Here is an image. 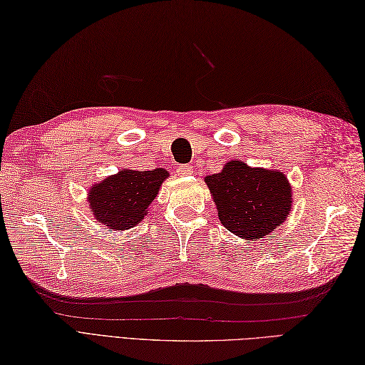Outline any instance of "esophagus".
Segmentation results:
<instances>
[{"instance_id": "esophagus-1", "label": "esophagus", "mask_w": 365, "mask_h": 365, "mask_svg": "<svg viewBox=\"0 0 365 365\" xmlns=\"http://www.w3.org/2000/svg\"><path fill=\"white\" fill-rule=\"evenodd\" d=\"M176 173L180 176H189L193 173V168L190 165H178Z\"/></svg>"}]
</instances>
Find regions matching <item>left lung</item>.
<instances>
[{
  "instance_id": "obj_1",
  "label": "left lung",
  "mask_w": 365,
  "mask_h": 365,
  "mask_svg": "<svg viewBox=\"0 0 365 365\" xmlns=\"http://www.w3.org/2000/svg\"><path fill=\"white\" fill-rule=\"evenodd\" d=\"M218 210V218L240 238L269 235L287 220L292 204L288 178L279 170L229 161L223 170L204 178Z\"/></svg>"
}]
</instances>
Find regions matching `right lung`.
Segmentation results:
<instances>
[{
	"mask_svg": "<svg viewBox=\"0 0 365 365\" xmlns=\"http://www.w3.org/2000/svg\"><path fill=\"white\" fill-rule=\"evenodd\" d=\"M167 178L168 172L164 168L148 172L122 168L119 173L91 185L88 206L102 225L114 230L130 229L144 220Z\"/></svg>",
	"mask_w": 365,
	"mask_h": 365,
	"instance_id": "1",
	"label": "right lung"
}]
</instances>
